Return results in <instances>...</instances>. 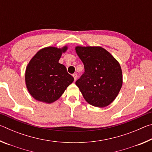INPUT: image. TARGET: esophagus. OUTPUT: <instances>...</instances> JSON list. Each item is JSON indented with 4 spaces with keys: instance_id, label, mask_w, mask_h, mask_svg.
I'll use <instances>...</instances> for the list:
<instances>
[{
    "instance_id": "obj_1",
    "label": "esophagus",
    "mask_w": 152,
    "mask_h": 152,
    "mask_svg": "<svg viewBox=\"0 0 152 152\" xmlns=\"http://www.w3.org/2000/svg\"><path fill=\"white\" fill-rule=\"evenodd\" d=\"M72 76H73L74 78V80H76V79H77V74L75 73V74H74Z\"/></svg>"
}]
</instances>
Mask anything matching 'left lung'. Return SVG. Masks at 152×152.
<instances>
[{
  "instance_id": "8db88e82",
  "label": "left lung",
  "mask_w": 152,
  "mask_h": 152,
  "mask_svg": "<svg viewBox=\"0 0 152 152\" xmlns=\"http://www.w3.org/2000/svg\"><path fill=\"white\" fill-rule=\"evenodd\" d=\"M75 50L84 66V73L76 82V86L88 103L107 107L116 99L123 84L119 61L100 46L78 45Z\"/></svg>"
}]
</instances>
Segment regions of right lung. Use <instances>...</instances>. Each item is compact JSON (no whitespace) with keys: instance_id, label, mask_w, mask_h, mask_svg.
Returning a JSON list of instances; mask_svg holds the SVG:
<instances>
[{"instance_id":"add662e5","label":"right lung","mask_w":152,"mask_h":152,"mask_svg":"<svg viewBox=\"0 0 152 152\" xmlns=\"http://www.w3.org/2000/svg\"><path fill=\"white\" fill-rule=\"evenodd\" d=\"M68 50L46 47L38 51L27 64L25 70V84L29 94L38 101L50 104L57 101L74 78L66 66L59 63L63 53Z\"/></svg>"}]
</instances>
